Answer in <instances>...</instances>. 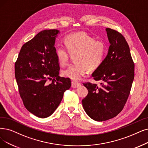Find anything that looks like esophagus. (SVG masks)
Segmentation results:
<instances>
[{
    "label": "esophagus",
    "mask_w": 148,
    "mask_h": 148,
    "mask_svg": "<svg viewBox=\"0 0 148 148\" xmlns=\"http://www.w3.org/2000/svg\"><path fill=\"white\" fill-rule=\"evenodd\" d=\"M81 86V84L78 82H76V81H73L72 82V87L73 88H78L79 87Z\"/></svg>",
    "instance_id": "34e87169"
}]
</instances>
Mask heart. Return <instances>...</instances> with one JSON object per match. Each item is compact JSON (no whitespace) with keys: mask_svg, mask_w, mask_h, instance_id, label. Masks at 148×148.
<instances>
[{"mask_svg":"<svg viewBox=\"0 0 148 148\" xmlns=\"http://www.w3.org/2000/svg\"><path fill=\"white\" fill-rule=\"evenodd\" d=\"M67 51L62 45L56 47V56L61 66H64L68 61L69 53L75 55V64L70 65L62 71L64 77L73 80H79L87 72L88 69L95 70L102 64L106 53V46L100 40L84 32L68 35L64 39Z\"/></svg>","mask_w":148,"mask_h":148,"instance_id":"heart-1","label":"heart"}]
</instances>
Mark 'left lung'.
I'll return each instance as SVG.
<instances>
[{
	"label": "left lung",
	"mask_w": 148,
	"mask_h": 148,
	"mask_svg": "<svg viewBox=\"0 0 148 148\" xmlns=\"http://www.w3.org/2000/svg\"><path fill=\"white\" fill-rule=\"evenodd\" d=\"M106 32L110 43L108 53L92 75L103 83L83 84L88 92L82 100V106L88 116L97 121L112 119L123 110L134 78V64L126 39L112 29L107 28Z\"/></svg>",
	"instance_id": "8db88e82"
}]
</instances>
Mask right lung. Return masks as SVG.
Segmentation results:
<instances>
[{"mask_svg":"<svg viewBox=\"0 0 148 148\" xmlns=\"http://www.w3.org/2000/svg\"><path fill=\"white\" fill-rule=\"evenodd\" d=\"M60 31L45 29L23 44L15 63V77L26 109L39 118L49 117L61 103L71 81L59 75L56 38ZM47 79H52L50 84Z\"/></svg>","mask_w":148,"mask_h":148,"instance_id":"1","label":"right lung"}]
</instances>
